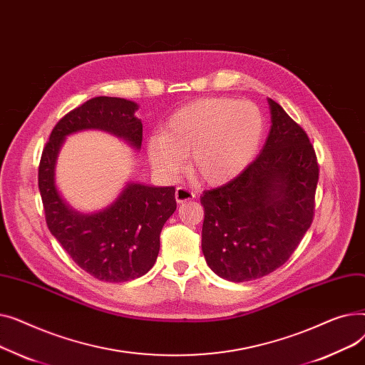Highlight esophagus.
<instances>
[{
	"label": "esophagus",
	"mask_w": 365,
	"mask_h": 365,
	"mask_svg": "<svg viewBox=\"0 0 365 365\" xmlns=\"http://www.w3.org/2000/svg\"><path fill=\"white\" fill-rule=\"evenodd\" d=\"M194 198H195V192H192V190L187 189L186 186H179L176 189V201L179 204L190 201V200H194Z\"/></svg>",
	"instance_id": "obj_1"
}]
</instances>
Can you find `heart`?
Returning a JSON list of instances; mask_svg holds the SVG:
<instances>
[{"label": "heart", "mask_w": 365, "mask_h": 365, "mask_svg": "<svg viewBox=\"0 0 365 365\" xmlns=\"http://www.w3.org/2000/svg\"><path fill=\"white\" fill-rule=\"evenodd\" d=\"M263 115L248 101L207 98L171 115L163 134L148 142L150 165L176 178L189 157L192 176L205 185H223L252 163L263 136Z\"/></svg>", "instance_id": "heart-1"}]
</instances>
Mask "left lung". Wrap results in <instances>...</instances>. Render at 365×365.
<instances>
[{
    "instance_id": "left-lung-1",
    "label": "left lung",
    "mask_w": 365,
    "mask_h": 365,
    "mask_svg": "<svg viewBox=\"0 0 365 365\" xmlns=\"http://www.w3.org/2000/svg\"><path fill=\"white\" fill-rule=\"evenodd\" d=\"M267 102L272 125L260 155L235 179L201 197L204 257L219 277L235 282L281 267L314 220L315 149L289 113Z\"/></svg>"
}]
</instances>
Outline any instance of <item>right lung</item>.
Masks as SVG:
<instances>
[{
  "mask_svg": "<svg viewBox=\"0 0 365 365\" xmlns=\"http://www.w3.org/2000/svg\"><path fill=\"white\" fill-rule=\"evenodd\" d=\"M136 109L134 102L108 96L72 109L54 125L38 167V187L50 232L81 269L105 282L139 278L153 266L161 229L178 207L176 189L130 183L103 212L80 215L57 192L54 165L65 138L80 130H105L140 148L143 127L134 117Z\"/></svg>",
  "mask_w": 365,
  "mask_h": 365,
  "instance_id": "right-lung-1",
  "label": "right lung"
}]
</instances>
